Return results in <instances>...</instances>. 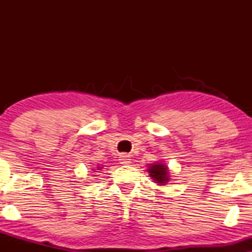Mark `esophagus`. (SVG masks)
I'll list each match as a JSON object with an SVG mask.
<instances>
[{"instance_id": "34e87169", "label": "esophagus", "mask_w": 252, "mask_h": 252, "mask_svg": "<svg viewBox=\"0 0 252 252\" xmlns=\"http://www.w3.org/2000/svg\"><path fill=\"white\" fill-rule=\"evenodd\" d=\"M119 160H120V164L123 165H129L130 161H132V159H130V156H128V155H120L119 157Z\"/></svg>"}]
</instances>
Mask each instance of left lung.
Wrapping results in <instances>:
<instances>
[{
  "mask_svg": "<svg viewBox=\"0 0 252 252\" xmlns=\"http://www.w3.org/2000/svg\"><path fill=\"white\" fill-rule=\"evenodd\" d=\"M148 172H149V175L154 179L155 182H157L158 185L164 186L166 185L168 181H170V173H168V167L166 165L161 163H156L149 165V168H148Z\"/></svg>",
  "mask_w": 252,
  "mask_h": 252,
  "instance_id": "1",
  "label": "left lung"
}]
</instances>
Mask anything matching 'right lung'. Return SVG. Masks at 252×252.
<instances>
[{
  "label": "right lung",
  "mask_w": 252,
  "mask_h": 252,
  "mask_svg": "<svg viewBox=\"0 0 252 252\" xmlns=\"http://www.w3.org/2000/svg\"><path fill=\"white\" fill-rule=\"evenodd\" d=\"M98 170H99V168H98Z\"/></svg>",
  "instance_id": "obj_1"
}]
</instances>
